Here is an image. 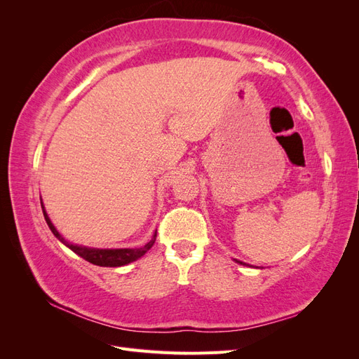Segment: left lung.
<instances>
[{
  "instance_id": "left-lung-1",
  "label": "left lung",
  "mask_w": 359,
  "mask_h": 359,
  "mask_svg": "<svg viewBox=\"0 0 359 359\" xmlns=\"http://www.w3.org/2000/svg\"><path fill=\"white\" fill-rule=\"evenodd\" d=\"M241 264H243V262H241Z\"/></svg>"
}]
</instances>
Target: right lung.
<instances>
[{
  "mask_svg": "<svg viewBox=\"0 0 359 359\" xmlns=\"http://www.w3.org/2000/svg\"><path fill=\"white\" fill-rule=\"evenodd\" d=\"M41 208H43V205H41ZM43 215H45V220L49 226V229L52 231V233L55 235L62 244H66L70 250H73L76 255H79L85 260H88V262H91L94 265H99V266H123V265L133 262V260L139 259L140 256H144L148 250L154 245L156 236H157V231H156L153 240H151L148 244H145L144 247H139V248H115V250L111 248V250H107V248L81 247V245H74V244L64 240V238L60 235V232L55 229V226H53L52 222L49 220V217L45 210H43Z\"/></svg>",
  "mask_w": 359,
  "mask_h": 359,
  "instance_id": "add662e5",
  "label": "right lung"
}]
</instances>
